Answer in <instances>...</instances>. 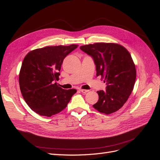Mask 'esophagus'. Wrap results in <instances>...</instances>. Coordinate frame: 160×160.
Masks as SVG:
<instances>
[{
    "instance_id": "obj_1",
    "label": "esophagus",
    "mask_w": 160,
    "mask_h": 160,
    "mask_svg": "<svg viewBox=\"0 0 160 160\" xmlns=\"http://www.w3.org/2000/svg\"><path fill=\"white\" fill-rule=\"evenodd\" d=\"M80 91L81 92H82V93H88V92L89 91V90H87V89H80Z\"/></svg>"
}]
</instances>
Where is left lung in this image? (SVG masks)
Returning a JSON list of instances; mask_svg holds the SVG:
<instances>
[{
  "instance_id": "1",
  "label": "left lung",
  "mask_w": 160,
  "mask_h": 160,
  "mask_svg": "<svg viewBox=\"0 0 160 160\" xmlns=\"http://www.w3.org/2000/svg\"><path fill=\"white\" fill-rule=\"evenodd\" d=\"M80 49L91 55L96 65L97 76L107 83L105 91H98V101L93 107L109 115L118 111L126 103L136 79L135 65L129 51L113 42H96Z\"/></svg>"
}]
</instances>
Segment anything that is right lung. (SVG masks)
I'll return each mask as SVG.
<instances>
[{"label":"right lung","instance_id":"right-lung-1","mask_svg":"<svg viewBox=\"0 0 160 160\" xmlns=\"http://www.w3.org/2000/svg\"><path fill=\"white\" fill-rule=\"evenodd\" d=\"M77 45L48 46L32 50L25 57L19 72V86L25 102L32 111L51 117L63 110L77 90L62 89L60 70L67 55Z\"/></svg>","mask_w":160,"mask_h":160}]
</instances>
